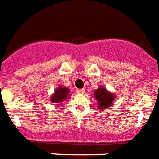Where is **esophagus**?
Segmentation results:
<instances>
[{
    "mask_svg": "<svg viewBox=\"0 0 159 159\" xmlns=\"http://www.w3.org/2000/svg\"><path fill=\"white\" fill-rule=\"evenodd\" d=\"M85 92H86V90H85L84 88H82V89L77 90V93H78V94H84Z\"/></svg>",
    "mask_w": 159,
    "mask_h": 159,
    "instance_id": "1",
    "label": "esophagus"
}]
</instances>
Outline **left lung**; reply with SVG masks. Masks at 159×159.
Here are the masks:
<instances>
[{"instance_id":"8db88e82","label":"left lung","mask_w":159,"mask_h":159,"mask_svg":"<svg viewBox=\"0 0 159 159\" xmlns=\"http://www.w3.org/2000/svg\"><path fill=\"white\" fill-rule=\"evenodd\" d=\"M116 96L104 87H99L94 91V98L97 102V109L105 111L111 107L116 99Z\"/></svg>"}]
</instances>
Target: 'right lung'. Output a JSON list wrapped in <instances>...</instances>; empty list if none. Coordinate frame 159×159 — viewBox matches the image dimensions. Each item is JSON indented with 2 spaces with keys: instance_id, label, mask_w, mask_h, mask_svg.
I'll use <instances>...</instances> for the list:
<instances>
[{
  "instance_id": "1",
  "label": "right lung",
  "mask_w": 159,
  "mask_h": 159,
  "mask_svg": "<svg viewBox=\"0 0 159 159\" xmlns=\"http://www.w3.org/2000/svg\"><path fill=\"white\" fill-rule=\"evenodd\" d=\"M70 89L67 87H63V86H58L57 88H56L52 96L50 97V102L52 103L59 105V103H62L67 99H69L70 97Z\"/></svg>"
}]
</instances>
